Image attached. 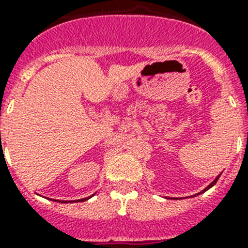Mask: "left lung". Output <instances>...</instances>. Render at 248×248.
I'll use <instances>...</instances> for the list:
<instances>
[{
  "mask_svg": "<svg viewBox=\"0 0 248 248\" xmlns=\"http://www.w3.org/2000/svg\"><path fill=\"white\" fill-rule=\"evenodd\" d=\"M219 177H220V176H218V177H217V178H215V180H214V181H213V182H211V183H210V185H209V186H208V187H206V188H205V190H204V191L209 190V188H210V187H213V186H214L215 183H217V181H218V180H219ZM204 191H202V192H204Z\"/></svg>",
  "mask_w": 248,
  "mask_h": 248,
  "instance_id": "1",
  "label": "left lung"
}]
</instances>
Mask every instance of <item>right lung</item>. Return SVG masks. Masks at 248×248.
I'll use <instances>...</instances> for the list:
<instances>
[{"mask_svg":"<svg viewBox=\"0 0 248 248\" xmlns=\"http://www.w3.org/2000/svg\"><path fill=\"white\" fill-rule=\"evenodd\" d=\"M88 199H89V197H86V199H81V200H75V201H85V200H88ZM60 202H68V201H60Z\"/></svg>","mask_w":248,"mask_h":248,"instance_id":"add662e5","label":"right lung"}]
</instances>
